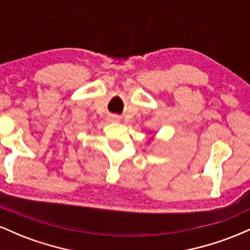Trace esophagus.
Here are the masks:
<instances>
[{
    "instance_id": "34e87169",
    "label": "esophagus",
    "mask_w": 250,
    "mask_h": 250,
    "mask_svg": "<svg viewBox=\"0 0 250 250\" xmlns=\"http://www.w3.org/2000/svg\"><path fill=\"white\" fill-rule=\"evenodd\" d=\"M110 120H111V121H120V117L119 116H117V115H111L110 116Z\"/></svg>"
}]
</instances>
